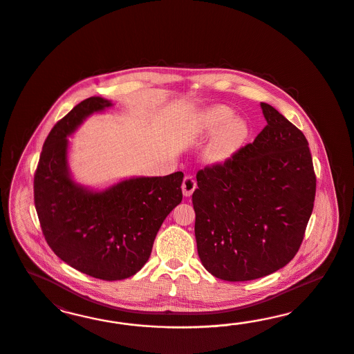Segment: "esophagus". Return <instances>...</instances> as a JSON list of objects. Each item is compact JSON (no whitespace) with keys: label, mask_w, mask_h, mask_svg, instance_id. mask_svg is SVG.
<instances>
[{"label":"esophagus","mask_w":354,"mask_h":354,"mask_svg":"<svg viewBox=\"0 0 354 354\" xmlns=\"http://www.w3.org/2000/svg\"><path fill=\"white\" fill-rule=\"evenodd\" d=\"M194 189H196V182H194L193 176H185L182 184L183 194L185 197H191Z\"/></svg>","instance_id":"1"}]
</instances>
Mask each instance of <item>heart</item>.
Wrapping results in <instances>:
<instances>
[{
  "label": "heart",
  "mask_w": 354,
  "mask_h": 354,
  "mask_svg": "<svg viewBox=\"0 0 354 354\" xmlns=\"http://www.w3.org/2000/svg\"><path fill=\"white\" fill-rule=\"evenodd\" d=\"M235 111L225 105L209 107L197 120L198 133L215 135L207 148V158L213 163H225L235 157L249 139V124L235 118Z\"/></svg>",
  "instance_id": "1"
}]
</instances>
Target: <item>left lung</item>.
<instances>
[{
    "mask_svg": "<svg viewBox=\"0 0 354 354\" xmlns=\"http://www.w3.org/2000/svg\"><path fill=\"white\" fill-rule=\"evenodd\" d=\"M268 126L223 165L197 172L193 192L198 257L215 278L247 281L296 256L315 198L304 133L261 102Z\"/></svg>",
    "mask_w": 354,
    "mask_h": 354,
    "instance_id": "obj_1",
    "label": "left lung"
}]
</instances>
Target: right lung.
Returning <instances> with one entry per match:
<instances>
[{"instance_id": "obj_1", "label": "right lung", "mask_w": 354, "mask_h": 354, "mask_svg": "<svg viewBox=\"0 0 354 354\" xmlns=\"http://www.w3.org/2000/svg\"><path fill=\"white\" fill-rule=\"evenodd\" d=\"M114 104L89 97L44 142L35 174V206L46 243L71 268L107 281L135 275L149 259L166 216L182 203L184 174L132 176L98 189L76 182L68 165L73 133Z\"/></svg>"}]
</instances>
